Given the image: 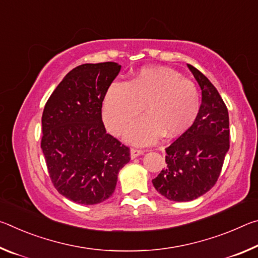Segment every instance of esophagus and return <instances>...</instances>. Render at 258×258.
Instances as JSON below:
<instances>
[{
	"label": "esophagus",
	"mask_w": 258,
	"mask_h": 258,
	"mask_svg": "<svg viewBox=\"0 0 258 258\" xmlns=\"http://www.w3.org/2000/svg\"><path fill=\"white\" fill-rule=\"evenodd\" d=\"M143 154H145V151H143V150L135 149V148H132V149H131V158H132V159L137 158V157H139L140 155H143Z\"/></svg>",
	"instance_id": "1"
}]
</instances>
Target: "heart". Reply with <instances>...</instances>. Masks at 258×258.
<instances>
[{
    "label": "heart",
    "mask_w": 258,
    "mask_h": 258,
    "mask_svg": "<svg viewBox=\"0 0 258 258\" xmlns=\"http://www.w3.org/2000/svg\"><path fill=\"white\" fill-rule=\"evenodd\" d=\"M149 112L130 126L126 140L150 145L166 133L177 137L197 119L202 106L199 91L180 73L166 67L142 68L128 83L112 82L104 93L102 116L107 128L121 134L143 109Z\"/></svg>",
    "instance_id": "obj_1"
}]
</instances>
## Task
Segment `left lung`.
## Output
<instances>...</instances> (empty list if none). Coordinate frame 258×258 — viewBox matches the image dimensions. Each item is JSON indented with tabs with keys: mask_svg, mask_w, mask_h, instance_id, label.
<instances>
[{
	"mask_svg": "<svg viewBox=\"0 0 258 258\" xmlns=\"http://www.w3.org/2000/svg\"><path fill=\"white\" fill-rule=\"evenodd\" d=\"M202 89L197 119L166 148L167 166L152 180L155 189L173 202H190L215 185L230 148L229 112L208 78L187 64Z\"/></svg>",
	"mask_w": 258,
	"mask_h": 258,
	"instance_id": "obj_1",
	"label": "left lung"
}]
</instances>
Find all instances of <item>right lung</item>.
I'll return each mask as SVG.
<instances>
[{"label":"right lung","mask_w":258,"mask_h":258,"mask_svg":"<svg viewBox=\"0 0 258 258\" xmlns=\"http://www.w3.org/2000/svg\"><path fill=\"white\" fill-rule=\"evenodd\" d=\"M116 62L84 63L69 72L45 103L41 148L60 195L82 205L104 202L130 161V148L106 132L102 101L120 72Z\"/></svg>","instance_id":"right-lung-1"}]
</instances>
